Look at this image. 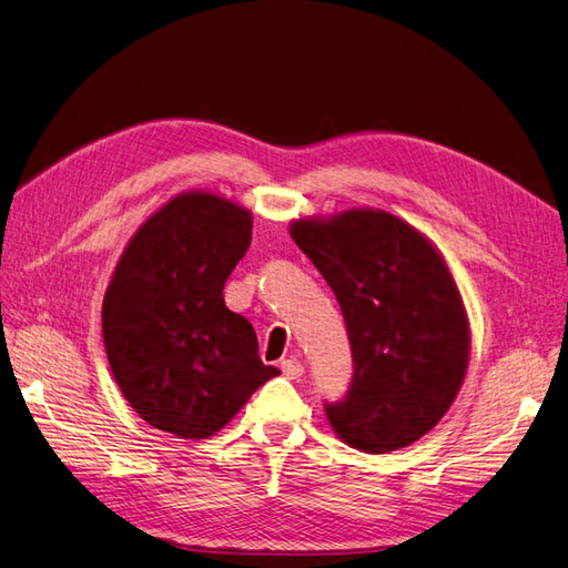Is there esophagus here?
<instances>
[{
    "instance_id": "obj_1",
    "label": "esophagus",
    "mask_w": 568,
    "mask_h": 568,
    "mask_svg": "<svg viewBox=\"0 0 568 568\" xmlns=\"http://www.w3.org/2000/svg\"><path fill=\"white\" fill-rule=\"evenodd\" d=\"M282 372H284V376L286 379H301L303 376V365H301V359H296V357H288V359H282Z\"/></svg>"
}]
</instances>
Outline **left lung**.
I'll return each instance as SVG.
<instances>
[{"mask_svg": "<svg viewBox=\"0 0 568 568\" xmlns=\"http://www.w3.org/2000/svg\"><path fill=\"white\" fill-rule=\"evenodd\" d=\"M291 236L332 286L346 320L353 379L324 412L365 453H390L440 422L464 382L469 322L448 265L384 211L298 220Z\"/></svg>", "mask_w": 568, "mask_h": 568, "instance_id": "8db88e82", "label": "left lung"}]
</instances>
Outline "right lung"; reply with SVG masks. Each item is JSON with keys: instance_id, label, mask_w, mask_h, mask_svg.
I'll return each instance as SVG.
<instances>
[{"instance_id": "1", "label": "right lung", "mask_w": 568, "mask_h": 568, "mask_svg": "<svg viewBox=\"0 0 568 568\" xmlns=\"http://www.w3.org/2000/svg\"><path fill=\"white\" fill-rule=\"evenodd\" d=\"M248 246L246 209L192 192L153 213L120 257L101 313L104 346L125 400L153 428L209 438L280 374L222 298Z\"/></svg>"}]
</instances>
